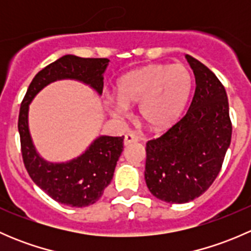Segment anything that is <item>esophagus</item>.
<instances>
[{"instance_id": "1", "label": "esophagus", "mask_w": 251, "mask_h": 251, "mask_svg": "<svg viewBox=\"0 0 251 251\" xmlns=\"http://www.w3.org/2000/svg\"><path fill=\"white\" fill-rule=\"evenodd\" d=\"M137 141H138L137 136L130 132V133H126V135H125V140H124V143H125V146H128V144L136 143Z\"/></svg>"}]
</instances>
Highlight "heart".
<instances>
[{"label":"heart","instance_id":"1","mask_svg":"<svg viewBox=\"0 0 251 251\" xmlns=\"http://www.w3.org/2000/svg\"><path fill=\"white\" fill-rule=\"evenodd\" d=\"M192 88V75L183 64H151L124 75L116 85L120 100H109L116 116L125 114V105L138 104L142 120L153 128L171 125L183 110Z\"/></svg>","mask_w":251,"mask_h":251}]
</instances>
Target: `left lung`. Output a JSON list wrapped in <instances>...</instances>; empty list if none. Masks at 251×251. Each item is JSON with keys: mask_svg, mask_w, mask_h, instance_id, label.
I'll return each mask as SVG.
<instances>
[{"mask_svg": "<svg viewBox=\"0 0 251 251\" xmlns=\"http://www.w3.org/2000/svg\"><path fill=\"white\" fill-rule=\"evenodd\" d=\"M196 76L188 110L160 137L147 142L144 178L155 198L171 204L198 198L215 181L231 144L232 123L221 81L186 54Z\"/></svg>", "mask_w": 251, "mask_h": 251, "instance_id": "1", "label": "left lung"}]
</instances>
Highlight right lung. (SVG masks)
<instances>
[{"label":"right lung","instance_id":"1","mask_svg":"<svg viewBox=\"0 0 251 251\" xmlns=\"http://www.w3.org/2000/svg\"><path fill=\"white\" fill-rule=\"evenodd\" d=\"M108 62L107 58L63 55L35 75L20 104L18 130L25 169L32 181L60 204L83 207L95 204L102 197L124 149V136H100L74 160L63 164L47 163L40 158L32 146L27 126L29 104L40 90L59 78H76L102 93L103 73Z\"/></svg>","mask_w":251,"mask_h":251}]
</instances>
